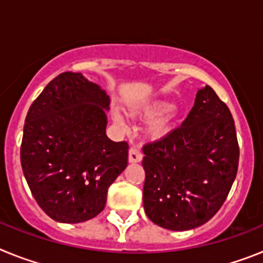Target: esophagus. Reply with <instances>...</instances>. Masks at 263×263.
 I'll return each mask as SVG.
<instances>
[{"mask_svg": "<svg viewBox=\"0 0 263 263\" xmlns=\"http://www.w3.org/2000/svg\"><path fill=\"white\" fill-rule=\"evenodd\" d=\"M143 158V154L141 153V150H139V147H137V146H134V147H132L129 150V162L130 163H138V162H141Z\"/></svg>", "mask_w": 263, "mask_h": 263, "instance_id": "1", "label": "esophagus"}]
</instances>
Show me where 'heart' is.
<instances>
[{"mask_svg":"<svg viewBox=\"0 0 263 263\" xmlns=\"http://www.w3.org/2000/svg\"><path fill=\"white\" fill-rule=\"evenodd\" d=\"M173 104L163 100H158V101H152V103L145 104L142 106H136V108L130 109V113L134 117L139 120H152L153 118L158 117V119L152 121L147 127V136L152 139H159L162 137L167 136L171 130V124H173ZM161 117L159 118V116ZM113 120L116 124L121 127H125V121L122 116L117 111L113 113Z\"/></svg>","mask_w":263,"mask_h":263,"instance_id":"heart-1","label":"heart"}]
</instances>
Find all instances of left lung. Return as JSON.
<instances>
[{"instance_id": "8db88e82", "label": "left lung", "mask_w": 263, "mask_h": 263, "mask_svg": "<svg viewBox=\"0 0 263 263\" xmlns=\"http://www.w3.org/2000/svg\"><path fill=\"white\" fill-rule=\"evenodd\" d=\"M143 208L154 224L190 231L217 213L237 175L240 147L231 110L205 85L179 127L143 146Z\"/></svg>"}]
</instances>
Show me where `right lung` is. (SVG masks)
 Here are the masks:
<instances>
[{"label": "right lung", "mask_w": 263, "mask_h": 263, "mask_svg": "<svg viewBox=\"0 0 263 263\" xmlns=\"http://www.w3.org/2000/svg\"><path fill=\"white\" fill-rule=\"evenodd\" d=\"M110 99L78 72H63L27 111L21 164L38 205L78 224L105 208L108 188L127 166V142L106 136Z\"/></svg>", "instance_id": "1"}]
</instances>
